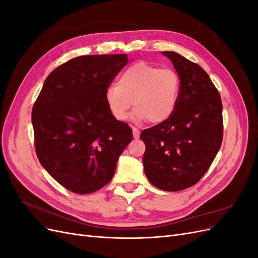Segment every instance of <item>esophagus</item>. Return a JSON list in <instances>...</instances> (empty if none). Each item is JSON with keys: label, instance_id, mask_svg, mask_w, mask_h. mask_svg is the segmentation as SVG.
Listing matches in <instances>:
<instances>
[{"label": "esophagus", "instance_id": "esophagus-1", "mask_svg": "<svg viewBox=\"0 0 258 258\" xmlns=\"http://www.w3.org/2000/svg\"><path fill=\"white\" fill-rule=\"evenodd\" d=\"M132 134H134V138H135V139H139V137H140V131H139L138 128L132 127Z\"/></svg>", "mask_w": 258, "mask_h": 258}]
</instances>
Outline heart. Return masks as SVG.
Returning <instances> with one entry per match:
<instances>
[{"instance_id":"1","label":"heart","mask_w":258,"mask_h":258,"mask_svg":"<svg viewBox=\"0 0 258 258\" xmlns=\"http://www.w3.org/2000/svg\"><path fill=\"white\" fill-rule=\"evenodd\" d=\"M178 93L179 80L174 71L140 61L124 70L118 84L107 86L104 98L116 120L126 119L134 104L135 121L148 119L152 123H160L173 114Z\"/></svg>"}]
</instances>
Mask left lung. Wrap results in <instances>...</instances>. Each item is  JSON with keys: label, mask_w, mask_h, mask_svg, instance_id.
Here are the masks:
<instances>
[{"label": "left lung", "mask_w": 258, "mask_h": 258, "mask_svg": "<svg viewBox=\"0 0 258 258\" xmlns=\"http://www.w3.org/2000/svg\"><path fill=\"white\" fill-rule=\"evenodd\" d=\"M179 77L173 114L141 132L144 172L155 187L179 191L196 184L213 162L223 140L222 100L200 66L174 51H162Z\"/></svg>", "instance_id": "1"}]
</instances>
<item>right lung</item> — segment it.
<instances>
[{"label": "right lung", "mask_w": 258, "mask_h": 258, "mask_svg": "<svg viewBox=\"0 0 258 258\" xmlns=\"http://www.w3.org/2000/svg\"><path fill=\"white\" fill-rule=\"evenodd\" d=\"M128 63L126 53L81 56L47 76L32 108L37 158L67 189L99 190L114 176L132 141V130L116 120L105 90Z\"/></svg>", "instance_id": "right-lung-1"}]
</instances>
